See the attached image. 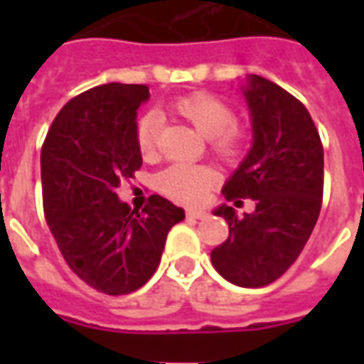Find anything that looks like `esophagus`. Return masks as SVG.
Wrapping results in <instances>:
<instances>
[{
	"instance_id": "esophagus-1",
	"label": "esophagus",
	"mask_w": 364,
	"mask_h": 364,
	"mask_svg": "<svg viewBox=\"0 0 364 364\" xmlns=\"http://www.w3.org/2000/svg\"><path fill=\"white\" fill-rule=\"evenodd\" d=\"M187 216H189V218H195V220H203L206 216V210H193V208H191V210H187Z\"/></svg>"
}]
</instances>
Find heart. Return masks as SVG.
<instances>
[{"instance_id":"obj_1","label":"heart","mask_w":364,"mask_h":364,"mask_svg":"<svg viewBox=\"0 0 364 364\" xmlns=\"http://www.w3.org/2000/svg\"><path fill=\"white\" fill-rule=\"evenodd\" d=\"M173 109L181 117L189 120L200 134L210 140L213 150L224 159L236 158L242 150V132L234 127V111L222 99L208 93H195L175 101ZM158 112H146L138 120L136 127V142L142 156L150 158L158 150L159 138ZM159 189L167 197L185 203L197 205L203 203L208 189L214 183V171L206 166H171L159 175Z\"/></svg>"}]
</instances>
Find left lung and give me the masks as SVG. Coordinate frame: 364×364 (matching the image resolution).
I'll return each instance as SVG.
<instances>
[{"mask_svg": "<svg viewBox=\"0 0 364 364\" xmlns=\"http://www.w3.org/2000/svg\"><path fill=\"white\" fill-rule=\"evenodd\" d=\"M240 90L253 140L222 193L228 200L253 198L255 210L237 216L228 205L214 208L230 234L210 259L232 284L257 289L277 281L312 234L323 195V148L310 112L289 91L253 74Z\"/></svg>", "mask_w": 364, "mask_h": 364, "instance_id": "8db88e82", "label": "left lung"}]
</instances>
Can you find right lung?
Returning <instances> with one entry per match:
<instances>
[{
    "instance_id": "add662e5",
    "label": "right lung",
    "mask_w": 364,
    "mask_h": 364,
    "mask_svg": "<svg viewBox=\"0 0 364 364\" xmlns=\"http://www.w3.org/2000/svg\"><path fill=\"white\" fill-rule=\"evenodd\" d=\"M146 85L107 83L68 101L41 154L46 224L82 281L105 294H128L148 282L167 232L185 210L154 195L142 213L117 195L120 179L142 166L136 142Z\"/></svg>"
}]
</instances>
